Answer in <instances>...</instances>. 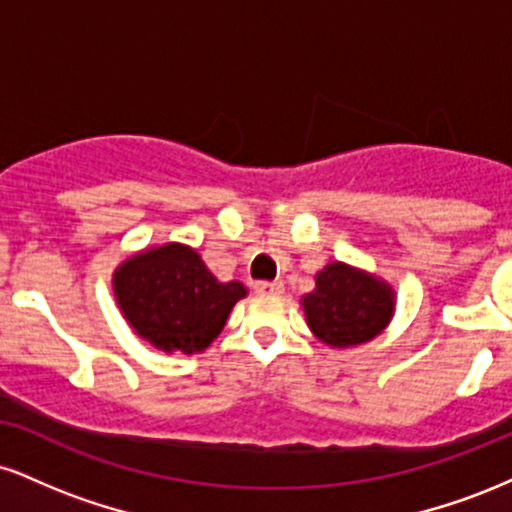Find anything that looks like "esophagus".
<instances>
[{"label":"esophagus","instance_id":"1","mask_svg":"<svg viewBox=\"0 0 512 512\" xmlns=\"http://www.w3.org/2000/svg\"><path fill=\"white\" fill-rule=\"evenodd\" d=\"M255 291L260 296H281L284 293V284L281 281H257Z\"/></svg>","mask_w":512,"mask_h":512}]
</instances>
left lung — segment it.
<instances>
[{"label": "left lung", "instance_id": "8db88e82", "mask_svg": "<svg viewBox=\"0 0 512 512\" xmlns=\"http://www.w3.org/2000/svg\"><path fill=\"white\" fill-rule=\"evenodd\" d=\"M308 327L334 349L366 344L390 325L395 291L387 281L344 262H330L303 296Z\"/></svg>", "mask_w": 512, "mask_h": 512}]
</instances>
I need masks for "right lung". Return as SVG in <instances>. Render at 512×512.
Listing matches in <instances>:
<instances>
[{
    "instance_id": "right-lung-1",
    "label": "right lung",
    "mask_w": 512,
    "mask_h": 512,
    "mask_svg": "<svg viewBox=\"0 0 512 512\" xmlns=\"http://www.w3.org/2000/svg\"><path fill=\"white\" fill-rule=\"evenodd\" d=\"M113 291L129 327L166 354L207 349L233 305L248 296L240 281L216 279L199 252L182 243L129 257L115 269Z\"/></svg>"
}]
</instances>
